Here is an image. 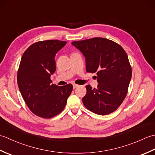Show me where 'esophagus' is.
Instances as JSON below:
<instances>
[{
	"label": "esophagus",
	"instance_id": "34e87169",
	"mask_svg": "<svg viewBox=\"0 0 155 155\" xmlns=\"http://www.w3.org/2000/svg\"><path fill=\"white\" fill-rule=\"evenodd\" d=\"M78 87V84H73V88H77Z\"/></svg>",
	"mask_w": 155,
	"mask_h": 155
}]
</instances>
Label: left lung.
<instances>
[{
    "label": "left lung",
    "mask_w": 155,
    "mask_h": 155,
    "mask_svg": "<svg viewBox=\"0 0 155 155\" xmlns=\"http://www.w3.org/2000/svg\"><path fill=\"white\" fill-rule=\"evenodd\" d=\"M72 45L85 57L87 71L97 75V88L86 86L87 94L83 98L85 107L99 115L113 113L126 97L132 77L126 52L116 42L101 37Z\"/></svg>",
    "instance_id": "obj_1"
}]
</instances>
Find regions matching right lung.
<instances>
[{
	"label": "right lung",
	"mask_w": 155,
	"mask_h": 155,
	"mask_svg": "<svg viewBox=\"0 0 155 155\" xmlns=\"http://www.w3.org/2000/svg\"><path fill=\"white\" fill-rule=\"evenodd\" d=\"M66 41L48 40L31 45L21 58L17 83L28 107L37 116L50 118L62 111L72 91V85L51 84L56 71L54 58Z\"/></svg>",
	"instance_id": "right-lung-1"
}]
</instances>
